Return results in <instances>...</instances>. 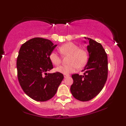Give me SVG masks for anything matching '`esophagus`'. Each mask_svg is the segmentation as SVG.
<instances>
[{
  "label": "esophagus",
  "instance_id": "1",
  "mask_svg": "<svg viewBox=\"0 0 126 126\" xmlns=\"http://www.w3.org/2000/svg\"><path fill=\"white\" fill-rule=\"evenodd\" d=\"M63 76H64V78H66V77H68L69 76V75H63Z\"/></svg>",
  "mask_w": 126,
  "mask_h": 126
}]
</instances>
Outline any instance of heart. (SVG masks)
<instances>
[{
  "label": "heart",
  "mask_w": 126,
  "mask_h": 126,
  "mask_svg": "<svg viewBox=\"0 0 126 126\" xmlns=\"http://www.w3.org/2000/svg\"><path fill=\"white\" fill-rule=\"evenodd\" d=\"M59 51L63 55L70 56L68 60L69 64L61 65L56 68V71L63 75H69L77 70V67L81 68L85 65L88 60L87 51L79 48L78 45L73 42H68L59 47ZM49 60L55 65H58L61 60L59 54L53 51L49 54Z\"/></svg>",
  "instance_id": "1"
}]
</instances>
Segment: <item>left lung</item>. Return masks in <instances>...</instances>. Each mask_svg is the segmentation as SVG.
Returning a JSON list of instances; mask_svg holds the SVG:
<instances>
[{"instance_id": "1", "label": "left lung", "mask_w": 126, "mask_h": 126, "mask_svg": "<svg viewBox=\"0 0 126 126\" xmlns=\"http://www.w3.org/2000/svg\"><path fill=\"white\" fill-rule=\"evenodd\" d=\"M87 39L89 58L82 70L84 75H72L73 83L70 87L73 97L81 101H89L97 96L104 87L108 76L107 55L104 48L94 39Z\"/></svg>"}]
</instances>
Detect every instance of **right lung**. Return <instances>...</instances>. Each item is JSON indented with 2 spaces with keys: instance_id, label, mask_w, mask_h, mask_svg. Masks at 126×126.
Listing matches in <instances>:
<instances>
[{
  "instance_id": "right-lung-1",
  "label": "right lung",
  "mask_w": 126,
  "mask_h": 126,
  "mask_svg": "<svg viewBox=\"0 0 126 126\" xmlns=\"http://www.w3.org/2000/svg\"><path fill=\"white\" fill-rule=\"evenodd\" d=\"M56 46L49 39L34 38L24 43L19 51L16 61L19 82L25 94L35 101H45L52 98L63 79L59 72L46 73L53 68L49 54Z\"/></svg>"
}]
</instances>
